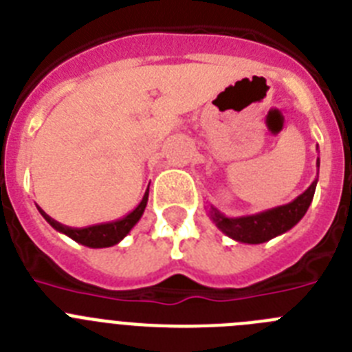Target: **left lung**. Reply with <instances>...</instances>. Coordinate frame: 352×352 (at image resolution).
I'll return each instance as SVG.
<instances>
[{
  "instance_id": "8db88e82",
  "label": "left lung",
  "mask_w": 352,
  "mask_h": 352,
  "mask_svg": "<svg viewBox=\"0 0 352 352\" xmlns=\"http://www.w3.org/2000/svg\"><path fill=\"white\" fill-rule=\"evenodd\" d=\"M318 175H319V157H318ZM318 179L310 184L309 188L300 196L286 205L268 208V210L258 212V214L239 215V217H228L219 212L214 205L208 208V215L214 224L223 231L224 235L242 243H263L275 236L283 235L296 223H300L305 212L309 210L312 198H314Z\"/></svg>"
}]
</instances>
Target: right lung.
<instances>
[{"label":"right lung","instance_id":"right-lung-1","mask_svg":"<svg viewBox=\"0 0 352 352\" xmlns=\"http://www.w3.org/2000/svg\"><path fill=\"white\" fill-rule=\"evenodd\" d=\"M147 199H148V189L145 191L144 198H142L140 204L133 208L128 215L121 217L117 221H110V223H101V224H93V226H85V228H69L65 226V224L58 223L56 219H52L50 215H47L42 208L38 207L40 214L43 215V219L54 228L58 230L59 233H65L66 236H69L75 242L82 243L85 247H91V249H103V247H112L116 243L121 242L129 231L133 230V226L140 221V217L144 215L145 207H147Z\"/></svg>","mask_w":352,"mask_h":352}]
</instances>
